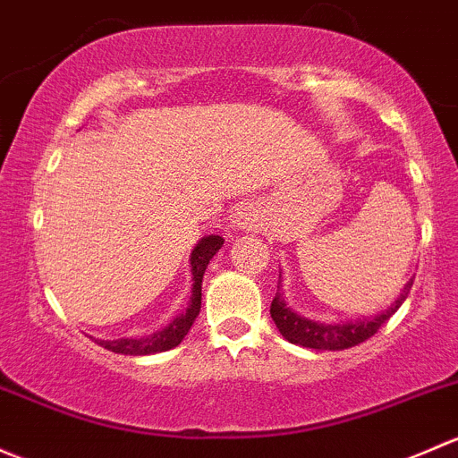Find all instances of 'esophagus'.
<instances>
[{
    "label": "esophagus",
    "instance_id": "esophagus-1",
    "mask_svg": "<svg viewBox=\"0 0 458 458\" xmlns=\"http://www.w3.org/2000/svg\"><path fill=\"white\" fill-rule=\"evenodd\" d=\"M234 224H237V228H243V230H252L257 228V216L252 215V210L248 208H242L234 216Z\"/></svg>",
    "mask_w": 458,
    "mask_h": 458
}]
</instances>
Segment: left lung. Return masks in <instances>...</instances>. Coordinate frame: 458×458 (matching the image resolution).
<instances>
[{
    "mask_svg": "<svg viewBox=\"0 0 458 458\" xmlns=\"http://www.w3.org/2000/svg\"><path fill=\"white\" fill-rule=\"evenodd\" d=\"M411 287H412V278L406 283L402 296H399L386 311H382V314H377L373 318H362V320H355V322H338V325H327V322L310 320V318H302V316H298L296 311H292L290 307L285 305V301H283L281 285H278L276 296H274L272 307H269V314H272L274 325L278 327V331H281V335L287 340V343L298 344V346H307V349L343 351V349H351V346L364 343V340H369L370 335L377 334L379 327H382L384 322H386L388 318H391L394 311L402 307V302L406 301Z\"/></svg>",
    "mask_w": 458,
    "mask_h": 458,
    "instance_id": "1",
    "label": "left lung"
}]
</instances>
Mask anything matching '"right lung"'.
Listing matches in <instances>:
<instances>
[{"label": "right lung", "instance_id": "add662e5", "mask_svg": "<svg viewBox=\"0 0 458 458\" xmlns=\"http://www.w3.org/2000/svg\"><path fill=\"white\" fill-rule=\"evenodd\" d=\"M224 245V239L219 234H208V237L201 239L195 245L191 254V272H192V293L191 302L186 307V311H182L180 316L173 318V322L165 329L156 331V334L147 335V338H120V340H96V344H100L103 349L114 351V353L123 355H151V353H162V351L173 349L184 340V335L189 334V329L195 322V318L199 316L201 307V281H204V272L208 267L210 259Z\"/></svg>", "mask_w": 458, "mask_h": 458}]
</instances>
